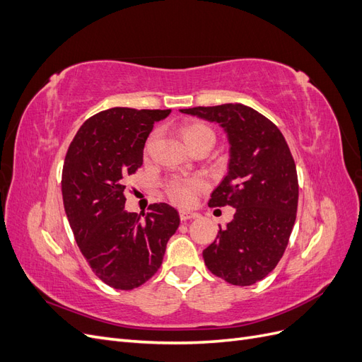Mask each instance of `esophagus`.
I'll return each instance as SVG.
<instances>
[{"instance_id": "esophagus-1", "label": "esophagus", "mask_w": 362, "mask_h": 362, "mask_svg": "<svg viewBox=\"0 0 362 362\" xmlns=\"http://www.w3.org/2000/svg\"><path fill=\"white\" fill-rule=\"evenodd\" d=\"M196 217H198V214L193 213V211H180V218L182 222L192 221V218H196Z\"/></svg>"}]
</instances>
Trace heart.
Returning a JSON list of instances; mask_svg holds the SVG:
<instances>
[{"label": "heart", "mask_w": 362, "mask_h": 362, "mask_svg": "<svg viewBox=\"0 0 362 362\" xmlns=\"http://www.w3.org/2000/svg\"><path fill=\"white\" fill-rule=\"evenodd\" d=\"M181 136L190 149H193L196 145L202 144V141H211V144H214V133L210 127H206L202 122L185 124L181 128ZM154 137L156 134L149 136L145 145V152L151 149ZM205 187L206 182L199 177H173L166 182V185H164L169 199L180 206L192 205L194 202L196 194L201 193Z\"/></svg>", "instance_id": "1"}]
</instances>
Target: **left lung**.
I'll list each match as a JSON object with an SVG mask.
<instances>
[{"label":"left lung","instance_id":"obj_1","mask_svg":"<svg viewBox=\"0 0 362 362\" xmlns=\"http://www.w3.org/2000/svg\"><path fill=\"white\" fill-rule=\"evenodd\" d=\"M181 113L221 125L229 140L228 173L210 206L235 208L204 252L213 275L233 286H252L276 267L298 211V172L279 128L243 104L193 107Z\"/></svg>","mask_w":362,"mask_h":362}]
</instances>
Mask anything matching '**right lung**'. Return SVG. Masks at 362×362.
<instances>
[{"label": "right lung", "mask_w": 362, "mask_h": 362, "mask_svg": "<svg viewBox=\"0 0 362 362\" xmlns=\"http://www.w3.org/2000/svg\"><path fill=\"white\" fill-rule=\"evenodd\" d=\"M170 110L115 107L87 119L66 152L62 194L71 229L95 275L116 290H133L160 269L180 226L173 206L125 211V178L144 164L149 133Z\"/></svg>", "instance_id": "right-lung-1"}]
</instances>
